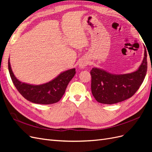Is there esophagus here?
Returning a JSON list of instances; mask_svg holds the SVG:
<instances>
[{
	"label": "esophagus",
	"instance_id": "34e87169",
	"mask_svg": "<svg viewBox=\"0 0 152 152\" xmlns=\"http://www.w3.org/2000/svg\"><path fill=\"white\" fill-rule=\"evenodd\" d=\"M88 63H89L88 61H87V60H86V59H83V60H82L80 62V63H79V67H80V68H81V69L85 68L87 66V65H88Z\"/></svg>",
	"mask_w": 152,
	"mask_h": 152
}]
</instances>
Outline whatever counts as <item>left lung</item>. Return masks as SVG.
I'll list each match as a JSON object with an SVG mask.
<instances>
[{
    "instance_id": "left-lung-1",
    "label": "left lung",
    "mask_w": 152,
    "mask_h": 152,
    "mask_svg": "<svg viewBox=\"0 0 152 152\" xmlns=\"http://www.w3.org/2000/svg\"><path fill=\"white\" fill-rule=\"evenodd\" d=\"M147 71V53L138 69L125 74H114L94 67L91 71L92 94L98 102L111 104L130 98L138 90Z\"/></svg>"
}]
</instances>
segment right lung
Returning a JSON list of instances; mask_svg holds the SVG:
<instances>
[{
	"instance_id": "1",
	"label": "right lung",
	"mask_w": 152,
	"mask_h": 152,
	"mask_svg": "<svg viewBox=\"0 0 152 152\" xmlns=\"http://www.w3.org/2000/svg\"><path fill=\"white\" fill-rule=\"evenodd\" d=\"M8 68L11 80L18 92L30 102L41 104H49L58 102L61 99L69 82L75 74V68L61 72L56 78L47 83L33 85L22 82L14 75L10 59Z\"/></svg>"
}]
</instances>
